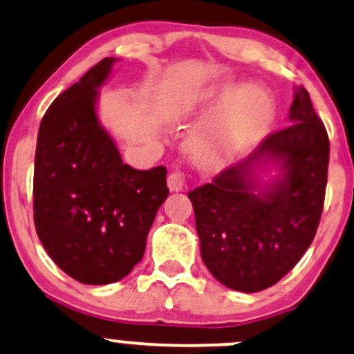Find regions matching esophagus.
<instances>
[{"label": "esophagus", "mask_w": 354, "mask_h": 354, "mask_svg": "<svg viewBox=\"0 0 354 354\" xmlns=\"http://www.w3.org/2000/svg\"><path fill=\"white\" fill-rule=\"evenodd\" d=\"M167 184H169L170 191L178 192L187 185V180H185V176L182 172H172L167 178Z\"/></svg>", "instance_id": "1"}]
</instances>
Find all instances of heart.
<instances>
[{"label":"heart","instance_id":"heart-1","mask_svg":"<svg viewBox=\"0 0 354 354\" xmlns=\"http://www.w3.org/2000/svg\"><path fill=\"white\" fill-rule=\"evenodd\" d=\"M225 111L191 136L189 147L204 163H218L247 150L268 131L274 115L271 98L249 86H225L211 100L209 112Z\"/></svg>","mask_w":354,"mask_h":354}]
</instances>
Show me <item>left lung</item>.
I'll return each mask as SVG.
<instances>
[{
    "mask_svg": "<svg viewBox=\"0 0 354 354\" xmlns=\"http://www.w3.org/2000/svg\"><path fill=\"white\" fill-rule=\"evenodd\" d=\"M290 121L245 160L187 194L203 262L232 290L256 293L276 285L310 247L319 227L329 136L304 86L295 88ZM271 161L282 176L262 186L257 170Z\"/></svg>",
    "mask_w": 354,
    "mask_h": 354,
    "instance_id": "obj_1",
    "label": "left lung"
}]
</instances>
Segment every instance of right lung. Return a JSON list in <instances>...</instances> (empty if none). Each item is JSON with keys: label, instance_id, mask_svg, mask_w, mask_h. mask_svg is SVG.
<instances>
[{"label": "right lung", "instance_id": "right-lung-1", "mask_svg": "<svg viewBox=\"0 0 354 354\" xmlns=\"http://www.w3.org/2000/svg\"><path fill=\"white\" fill-rule=\"evenodd\" d=\"M105 57L44 114L34 169V223L49 257L73 279L109 285L141 261L156 211L169 196L167 169L122 163L97 118Z\"/></svg>", "mask_w": 354, "mask_h": 354}]
</instances>
